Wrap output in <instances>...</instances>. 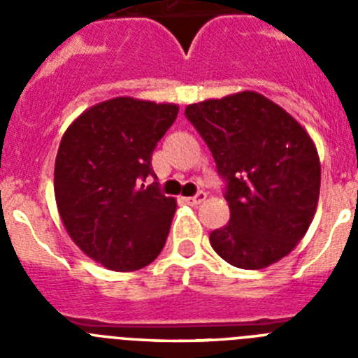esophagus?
<instances>
[{
	"mask_svg": "<svg viewBox=\"0 0 358 358\" xmlns=\"http://www.w3.org/2000/svg\"><path fill=\"white\" fill-rule=\"evenodd\" d=\"M204 199H206V194H204V192H199V194L194 195V197H186L185 202L186 204H189V206H197V204H201Z\"/></svg>",
	"mask_w": 358,
	"mask_h": 358,
	"instance_id": "1",
	"label": "esophagus"
}]
</instances>
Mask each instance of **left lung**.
<instances>
[{
	"label": "left lung",
	"instance_id": "left-lung-1",
	"mask_svg": "<svg viewBox=\"0 0 358 358\" xmlns=\"http://www.w3.org/2000/svg\"><path fill=\"white\" fill-rule=\"evenodd\" d=\"M226 181L229 222L210 233L222 260L264 268L289 255L315 215L321 163L308 132L255 91L185 109Z\"/></svg>",
	"mask_w": 358,
	"mask_h": 358
}]
</instances>
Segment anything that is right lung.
<instances>
[{"label": "right lung", "instance_id": "obj_1", "mask_svg": "<svg viewBox=\"0 0 358 358\" xmlns=\"http://www.w3.org/2000/svg\"><path fill=\"white\" fill-rule=\"evenodd\" d=\"M176 103L118 96L84 110L62 136L55 201L62 224L96 264L118 273L156 260L177 202L150 176L152 152L176 122Z\"/></svg>", "mask_w": 358, "mask_h": 358}]
</instances>
